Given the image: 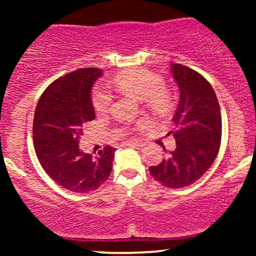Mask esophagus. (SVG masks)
Segmentation results:
<instances>
[{
  "instance_id": "1",
  "label": "esophagus",
  "mask_w": 256,
  "mask_h": 256,
  "mask_svg": "<svg viewBox=\"0 0 256 256\" xmlns=\"http://www.w3.org/2000/svg\"><path fill=\"white\" fill-rule=\"evenodd\" d=\"M125 146H143V143L140 140H128V142L122 143Z\"/></svg>"
}]
</instances>
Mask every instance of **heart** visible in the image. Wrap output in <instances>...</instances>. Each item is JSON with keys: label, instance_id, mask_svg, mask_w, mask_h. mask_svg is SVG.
<instances>
[{"label": "heart", "instance_id": "obj_1", "mask_svg": "<svg viewBox=\"0 0 256 256\" xmlns=\"http://www.w3.org/2000/svg\"><path fill=\"white\" fill-rule=\"evenodd\" d=\"M112 85L120 92L131 94L140 98L148 110L155 116H166L172 110L173 96L164 79L148 70L138 68L119 73ZM113 96L104 85H98L92 92V106L98 113H106L110 108Z\"/></svg>", "mask_w": 256, "mask_h": 256}]
</instances>
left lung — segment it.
Masks as SVG:
<instances>
[{
	"label": "left lung",
	"instance_id": "1",
	"mask_svg": "<svg viewBox=\"0 0 256 256\" xmlns=\"http://www.w3.org/2000/svg\"><path fill=\"white\" fill-rule=\"evenodd\" d=\"M171 73L180 91L172 118L174 131L167 134L174 137L176 149L149 171L161 185L179 189L198 180L216 160L222 114L216 92L204 76L180 64H172Z\"/></svg>",
	"mask_w": 256,
	"mask_h": 256
}]
</instances>
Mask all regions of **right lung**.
I'll list each match as a JSON object with an SVG mask.
<instances>
[{"label": "right lung", "mask_w": 256, "mask_h": 256, "mask_svg": "<svg viewBox=\"0 0 256 256\" xmlns=\"http://www.w3.org/2000/svg\"><path fill=\"white\" fill-rule=\"evenodd\" d=\"M100 68H80L56 79L38 101L34 118V144L38 161L55 183L84 194L101 186L112 172L116 148L104 146L96 156L79 149L83 126L95 119L91 88Z\"/></svg>", "instance_id": "add662e5"}]
</instances>
